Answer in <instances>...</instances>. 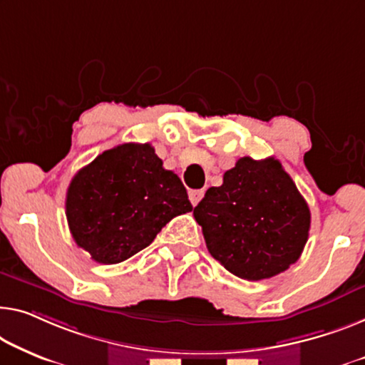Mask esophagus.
Returning a JSON list of instances; mask_svg holds the SVG:
<instances>
[{
	"mask_svg": "<svg viewBox=\"0 0 365 365\" xmlns=\"http://www.w3.org/2000/svg\"><path fill=\"white\" fill-rule=\"evenodd\" d=\"M203 195H205L203 190H190L188 198H190V201H192L193 206H197L200 203V200L203 198Z\"/></svg>",
	"mask_w": 365,
	"mask_h": 365,
	"instance_id": "1",
	"label": "esophagus"
}]
</instances>
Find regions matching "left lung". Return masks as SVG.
<instances>
[{
  "mask_svg": "<svg viewBox=\"0 0 365 365\" xmlns=\"http://www.w3.org/2000/svg\"><path fill=\"white\" fill-rule=\"evenodd\" d=\"M193 216L210 254L246 280L270 279L295 264L312 215L295 182L274 157H242L206 190Z\"/></svg>",
  "mask_w": 365,
  "mask_h": 365,
  "instance_id": "8db88e82",
  "label": "left lung"
}]
</instances>
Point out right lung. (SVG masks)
<instances>
[{"mask_svg":"<svg viewBox=\"0 0 365 365\" xmlns=\"http://www.w3.org/2000/svg\"><path fill=\"white\" fill-rule=\"evenodd\" d=\"M187 190L150 144L105 150L72 178L65 215L77 246L100 264L143 251L172 217L188 213Z\"/></svg>","mask_w":365,"mask_h":365,"instance_id":"1","label":"right lung"}]
</instances>
